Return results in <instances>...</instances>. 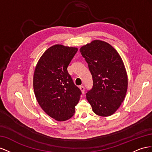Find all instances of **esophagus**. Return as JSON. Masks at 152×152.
Returning a JSON list of instances; mask_svg holds the SVG:
<instances>
[{
  "label": "esophagus",
  "mask_w": 152,
  "mask_h": 152,
  "mask_svg": "<svg viewBox=\"0 0 152 152\" xmlns=\"http://www.w3.org/2000/svg\"><path fill=\"white\" fill-rule=\"evenodd\" d=\"M80 89L81 90L82 94H84L85 93V87L83 86H80Z\"/></svg>",
  "instance_id": "1"
}]
</instances>
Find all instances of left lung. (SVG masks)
<instances>
[{
  "label": "left lung",
  "instance_id": "1",
  "mask_svg": "<svg viewBox=\"0 0 152 152\" xmlns=\"http://www.w3.org/2000/svg\"><path fill=\"white\" fill-rule=\"evenodd\" d=\"M80 52L93 80L86 99L95 114L110 116L118 109L127 93L128 79L122 59L113 47L99 40L83 46Z\"/></svg>",
  "mask_w": 152,
  "mask_h": 152
}]
</instances>
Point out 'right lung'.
<instances>
[{
  "instance_id": "right-lung-1",
  "label": "right lung",
  "mask_w": 152,
  "mask_h": 152,
  "mask_svg": "<svg viewBox=\"0 0 152 152\" xmlns=\"http://www.w3.org/2000/svg\"><path fill=\"white\" fill-rule=\"evenodd\" d=\"M77 51L75 47L52 46L41 56L34 71V90L39 104L57 121L71 118L80 99L81 90L67 72Z\"/></svg>"
}]
</instances>
